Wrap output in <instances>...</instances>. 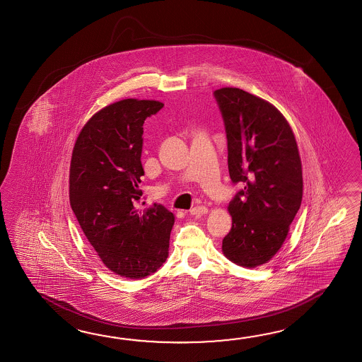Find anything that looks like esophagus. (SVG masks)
Listing matches in <instances>:
<instances>
[{"label": "esophagus", "mask_w": 362, "mask_h": 362, "mask_svg": "<svg viewBox=\"0 0 362 362\" xmlns=\"http://www.w3.org/2000/svg\"><path fill=\"white\" fill-rule=\"evenodd\" d=\"M206 213H208V208L204 206V205L194 206V208L189 210V214H191V216H202V214H206Z\"/></svg>", "instance_id": "34e87169"}]
</instances>
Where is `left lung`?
<instances>
[{"label": "left lung", "mask_w": 362, "mask_h": 362, "mask_svg": "<svg viewBox=\"0 0 362 362\" xmlns=\"http://www.w3.org/2000/svg\"><path fill=\"white\" fill-rule=\"evenodd\" d=\"M225 122L228 173L244 188L228 204L226 257L264 265L281 250L303 199V170L288 122L274 105L240 88L214 90Z\"/></svg>", "instance_id": "obj_1"}]
</instances>
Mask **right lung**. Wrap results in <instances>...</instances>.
Returning <instances> with one entry per match:
<instances>
[{"mask_svg":"<svg viewBox=\"0 0 362 362\" xmlns=\"http://www.w3.org/2000/svg\"><path fill=\"white\" fill-rule=\"evenodd\" d=\"M163 104L126 98L97 112L81 129L70 165V205L105 266L129 279L156 273L169 256L174 214L154 204L137 209L143 124Z\"/></svg>","mask_w":362,"mask_h":362,"instance_id":"right-lung-1","label":"right lung"}]
</instances>
